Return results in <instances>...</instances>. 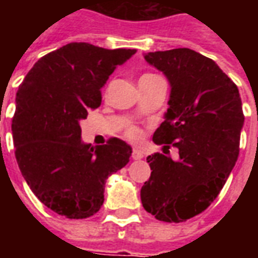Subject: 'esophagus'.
Listing matches in <instances>:
<instances>
[{
	"label": "esophagus",
	"mask_w": 258,
	"mask_h": 258,
	"mask_svg": "<svg viewBox=\"0 0 258 258\" xmlns=\"http://www.w3.org/2000/svg\"><path fill=\"white\" fill-rule=\"evenodd\" d=\"M142 157H144V153H142L140 149L134 148V151H133V159H134V160H141Z\"/></svg>",
	"instance_id": "1"
}]
</instances>
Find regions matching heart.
I'll use <instances>...</instances> for the list:
<instances>
[{
	"instance_id": "heart-1",
	"label": "heart",
	"mask_w": 258,
	"mask_h": 258,
	"mask_svg": "<svg viewBox=\"0 0 258 258\" xmlns=\"http://www.w3.org/2000/svg\"><path fill=\"white\" fill-rule=\"evenodd\" d=\"M125 134H127V137H128L130 140H138L141 137L140 130L137 128V127H128L127 131H125Z\"/></svg>"
}]
</instances>
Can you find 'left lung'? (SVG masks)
<instances>
[{
  "mask_svg": "<svg viewBox=\"0 0 258 258\" xmlns=\"http://www.w3.org/2000/svg\"><path fill=\"white\" fill-rule=\"evenodd\" d=\"M144 58L170 83L164 121L153 142L173 144L178 159L146 157L151 178L141 188L148 213L182 222L205 211L227 182L239 155L244 116L239 90L218 64L189 48L148 52Z\"/></svg>",
  "mask_w": 258,
  "mask_h": 258,
  "instance_id": "obj_1",
  "label": "left lung"
}]
</instances>
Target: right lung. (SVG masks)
Instances as JSON below:
<instances>
[{"label":"right lung","mask_w":258,"mask_h":258,"mask_svg":"<svg viewBox=\"0 0 258 258\" xmlns=\"http://www.w3.org/2000/svg\"><path fill=\"white\" fill-rule=\"evenodd\" d=\"M137 49L70 42L42 56L16 94L12 120L20 173L41 203L66 218H88L103 205L109 175L130 162L118 138L91 146L80 121L102 102V87Z\"/></svg>","instance_id":"obj_1"}]
</instances>
